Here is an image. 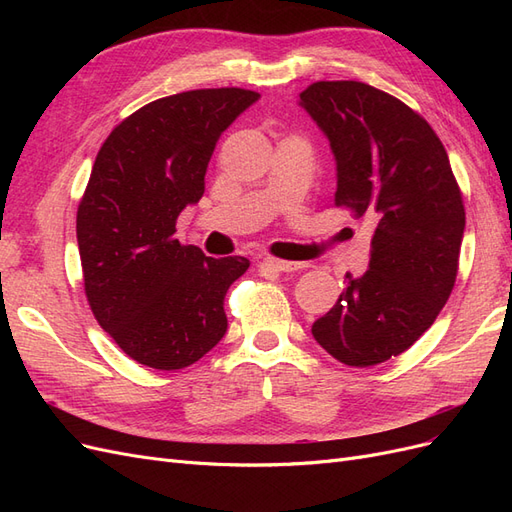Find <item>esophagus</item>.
<instances>
[{
  "label": "esophagus",
  "instance_id": "34e87169",
  "mask_svg": "<svg viewBox=\"0 0 512 512\" xmlns=\"http://www.w3.org/2000/svg\"><path fill=\"white\" fill-rule=\"evenodd\" d=\"M262 265L273 269V271H280V273H292V271L305 269L303 262H290V260H280V258H271V256L262 260Z\"/></svg>",
  "mask_w": 512,
  "mask_h": 512
}]
</instances>
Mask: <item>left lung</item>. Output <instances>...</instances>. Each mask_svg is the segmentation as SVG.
<instances>
[{
	"mask_svg": "<svg viewBox=\"0 0 512 512\" xmlns=\"http://www.w3.org/2000/svg\"><path fill=\"white\" fill-rule=\"evenodd\" d=\"M299 104L329 138L335 205L376 222L369 269L312 327L337 361L369 367L421 337L455 286L466 211L446 149L401 100L359 81L309 85Z\"/></svg>",
	"mask_w": 512,
	"mask_h": 512,
	"instance_id": "8db88e82",
	"label": "left lung"
}]
</instances>
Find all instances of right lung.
Wrapping results in <instances>:
<instances>
[{
  "mask_svg": "<svg viewBox=\"0 0 512 512\" xmlns=\"http://www.w3.org/2000/svg\"><path fill=\"white\" fill-rule=\"evenodd\" d=\"M260 94L194 89L138 108L100 147L76 213L85 294L100 327L141 365L183 369L220 344L224 299L250 267L175 239L205 194L222 132Z\"/></svg>",
  "mask_w": 512,
  "mask_h": 512,
  "instance_id": "1",
  "label": "right lung"
}]
</instances>
